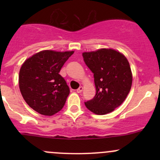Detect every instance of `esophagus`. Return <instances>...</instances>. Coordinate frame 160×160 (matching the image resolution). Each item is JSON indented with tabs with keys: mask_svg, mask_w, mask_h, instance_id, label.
I'll return each instance as SVG.
<instances>
[{
	"mask_svg": "<svg viewBox=\"0 0 160 160\" xmlns=\"http://www.w3.org/2000/svg\"><path fill=\"white\" fill-rule=\"evenodd\" d=\"M83 87H80V88L77 90V93H81V92L83 91Z\"/></svg>",
	"mask_w": 160,
	"mask_h": 160,
	"instance_id": "esophagus-1",
	"label": "esophagus"
}]
</instances>
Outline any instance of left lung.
Masks as SVG:
<instances>
[{"label": "left lung", "instance_id": "obj_1", "mask_svg": "<svg viewBox=\"0 0 160 160\" xmlns=\"http://www.w3.org/2000/svg\"><path fill=\"white\" fill-rule=\"evenodd\" d=\"M83 61L93 73L96 95L85 102L96 114H106L121 105L129 93L132 74L123 54L111 49L83 53Z\"/></svg>", "mask_w": 160, "mask_h": 160}]
</instances>
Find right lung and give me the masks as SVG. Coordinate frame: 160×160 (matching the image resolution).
Listing matches in <instances>:
<instances>
[{"mask_svg":"<svg viewBox=\"0 0 160 160\" xmlns=\"http://www.w3.org/2000/svg\"><path fill=\"white\" fill-rule=\"evenodd\" d=\"M73 51L44 50L25 61L19 72V88L33 110L51 116L63 108L70 88L59 73Z\"/></svg>","mask_w":160,"mask_h":160,"instance_id":"right-lung-1","label":"right lung"}]
</instances>
